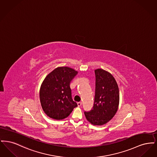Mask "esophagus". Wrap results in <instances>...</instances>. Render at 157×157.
<instances>
[{
    "instance_id": "1",
    "label": "esophagus",
    "mask_w": 157,
    "mask_h": 157,
    "mask_svg": "<svg viewBox=\"0 0 157 157\" xmlns=\"http://www.w3.org/2000/svg\"><path fill=\"white\" fill-rule=\"evenodd\" d=\"M77 104H78V106H81L82 105V102H79L77 103Z\"/></svg>"
}]
</instances>
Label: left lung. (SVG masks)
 I'll use <instances>...</instances> for the list:
<instances>
[{
	"instance_id": "1",
	"label": "left lung",
	"mask_w": 157,
	"mask_h": 157,
	"mask_svg": "<svg viewBox=\"0 0 157 157\" xmlns=\"http://www.w3.org/2000/svg\"><path fill=\"white\" fill-rule=\"evenodd\" d=\"M95 95L93 108L84 112L85 117L94 125L109 122L117 112L120 93L118 84L109 72L102 69L95 70Z\"/></svg>"
}]
</instances>
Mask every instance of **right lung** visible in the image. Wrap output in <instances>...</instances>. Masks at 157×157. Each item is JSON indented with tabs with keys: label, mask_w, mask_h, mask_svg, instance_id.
<instances>
[{
	"label": "right lung",
	"mask_w": 157,
	"mask_h": 157,
	"mask_svg": "<svg viewBox=\"0 0 157 157\" xmlns=\"http://www.w3.org/2000/svg\"><path fill=\"white\" fill-rule=\"evenodd\" d=\"M78 72L58 67L46 76L40 88V101L45 113L54 120L67 117L78 105L72 98L70 83Z\"/></svg>",
	"instance_id": "obj_1"
}]
</instances>
